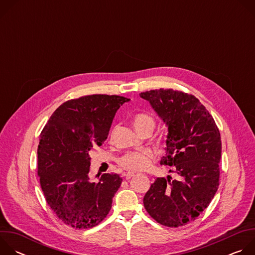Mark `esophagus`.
<instances>
[{
	"instance_id": "34e87169",
	"label": "esophagus",
	"mask_w": 255,
	"mask_h": 255,
	"mask_svg": "<svg viewBox=\"0 0 255 255\" xmlns=\"http://www.w3.org/2000/svg\"><path fill=\"white\" fill-rule=\"evenodd\" d=\"M135 174L133 173V172H127L126 174H124V177H125V179H130L131 177H133Z\"/></svg>"
}]
</instances>
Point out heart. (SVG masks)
<instances>
[{"label": "heart", "mask_w": 255, "mask_h": 255, "mask_svg": "<svg viewBox=\"0 0 255 255\" xmlns=\"http://www.w3.org/2000/svg\"><path fill=\"white\" fill-rule=\"evenodd\" d=\"M136 130L140 133L146 129H154L155 120L152 116L139 113L135 115L133 119ZM155 155L153 151L149 149H144L141 151L129 152L119 159L120 166L129 172H138L148 168L153 161Z\"/></svg>", "instance_id": "obj_1"}]
</instances>
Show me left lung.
<instances>
[{"label":"left lung","instance_id":"8db88e82","mask_svg":"<svg viewBox=\"0 0 255 255\" xmlns=\"http://www.w3.org/2000/svg\"><path fill=\"white\" fill-rule=\"evenodd\" d=\"M168 126L166 153L160 164L172 166L173 179L157 177L143 204L167 227L185 226L209 206L219 187L221 136L215 120L194 96L172 89L140 94Z\"/></svg>","mask_w":255,"mask_h":255}]
</instances>
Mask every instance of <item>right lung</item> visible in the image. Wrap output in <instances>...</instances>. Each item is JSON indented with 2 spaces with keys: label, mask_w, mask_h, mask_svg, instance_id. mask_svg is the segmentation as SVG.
I'll return each mask as SVG.
<instances>
[{
  "label": "right lung",
  "mask_w": 255,
  "mask_h": 255,
  "mask_svg": "<svg viewBox=\"0 0 255 255\" xmlns=\"http://www.w3.org/2000/svg\"><path fill=\"white\" fill-rule=\"evenodd\" d=\"M129 99L89 95L61 104L44 126L37 149V173L48 206L66 225L89 229L101 223L121 186L118 174L89 177V153L106 141L118 109Z\"/></svg>",
  "instance_id": "obj_1"
}]
</instances>
